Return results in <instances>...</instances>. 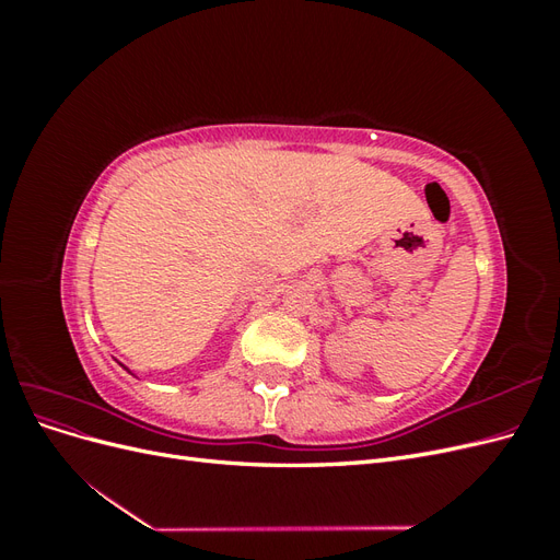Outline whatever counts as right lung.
<instances>
[{
  "label": "right lung",
  "instance_id": "add662e5",
  "mask_svg": "<svg viewBox=\"0 0 560 560\" xmlns=\"http://www.w3.org/2000/svg\"><path fill=\"white\" fill-rule=\"evenodd\" d=\"M118 364H121V362H118ZM121 366H124V369H126V371H128V374H132V371H130V369H128V366H126V364H121ZM132 376H135V374H132Z\"/></svg>",
  "mask_w": 560,
  "mask_h": 560
}]
</instances>
